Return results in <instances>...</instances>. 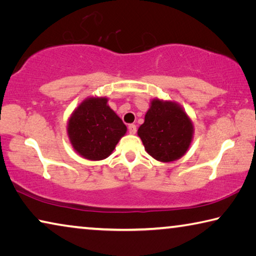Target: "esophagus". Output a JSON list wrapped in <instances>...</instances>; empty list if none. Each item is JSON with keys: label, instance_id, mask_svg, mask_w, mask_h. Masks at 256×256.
<instances>
[{"label": "esophagus", "instance_id": "obj_1", "mask_svg": "<svg viewBox=\"0 0 256 256\" xmlns=\"http://www.w3.org/2000/svg\"><path fill=\"white\" fill-rule=\"evenodd\" d=\"M128 130H129V132L132 134V135H135L136 132H137V127L135 124H129L128 126Z\"/></svg>", "mask_w": 256, "mask_h": 256}]
</instances>
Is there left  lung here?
<instances>
[{"instance_id": "8db88e82", "label": "left lung", "mask_w": 256, "mask_h": 256, "mask_svg": "<svg viewBox=\"0 0 256 256\" xmlns=\"http://www.w3.org/2000/svg\"><path fill=\"white\" fill-rule=\"evenodd\" d=\"M137 134L150 156L160 162H172L190 148L194 126L178 103L154 98Z\"/></svg>"}]
</instances>
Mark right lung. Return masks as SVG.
Returning a JSON list of instances; mask_svg holds the SVG:
<instances>
[{"mask_svg": "<svg viewBox=\"0 0 256 256\" xmlns=\"http://www.w3.org/2000/svg\"><path fill=\"white\" fill-rule=\"evenodd\" d=\"M127 127L108 106L106 98L92 96L71 113L66 132L74 150L90 161L106 158L116 148Z\"/></svg>", "mask_w": 256, "mask_h": 256, "instance_id": "obj_1", "label": "right lung"}]
</instances>
